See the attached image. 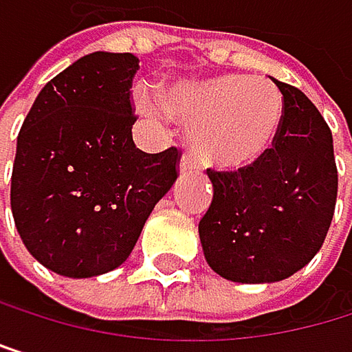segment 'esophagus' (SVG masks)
I'll list each match as a JSON object with an SVG mask.
<instances>
[{
	"label": "esophagus",
	"mask_w": 352,
	"mask_h": 352,
	"mask_svg": "<svg viewBox=\"0 0 352 352\" xmlns=\"http://www.w3.org/2000/svg\"><path fill=\"white\" fill-rule=\"evenodd\" d=\"M194 170V162L190 156H182L179 160V175H186V173H192Z\"/></svg>",
	"instance_id": "34e87169"
}]
</instances>
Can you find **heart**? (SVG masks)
I'll return each instance as SVG.
<instances>
[{
    "mask_svg": "<svg viewBox=\"0 0 352 352\" xmlns=\"http://www.w3.org/2000/svg\"><path fill=\"white\" fill-rule=\"evenodd\" d=\"M135 107L152 118L168 113L190 124L188 141L198 162L211 168H243L260 160L283 120L280 92L266 80L215 76L173 84L164 103L139 90Z\"/></svg>",
    "mask_w": 352,
    "mask_h": 352,
    "instance_id": "1",
    "label": "heart"
}]
</instances>
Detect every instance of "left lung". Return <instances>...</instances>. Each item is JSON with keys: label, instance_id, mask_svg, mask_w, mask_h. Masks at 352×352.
I'll return each instance as SVG.
<instances>
[{"label": "left lung", "instance_id": "8db88e82", "mask_svg": "<svg viewBox=\"0 0 352 352\" xmlns=\"http://www.w3.org/2000/svg\"><path fill=\"white\" fill-rule=\"evenodd\" d=\"M283 94L274 145L236 173L207 170L213 200L198 223L205 260L234 283H276L302 270L329 230L338 170L331 131L306 94Z\"/></svg>", "mask_w": 352, "mask_h": 352}]
</instances>
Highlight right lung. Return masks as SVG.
Here are the masks:
<instances>
[{"label": "right lung", "mask_w": 352, "mask_h": 352, "mask_svg": "<svg viewBox=\"0 0 352 352\" xmlns=\"http://www.w3.org/2000/svg\"><path fill=\"white\" fill-rule=\"evenodd\" d=\"M137 69L131 52L78 58L39 90L19 133L12 215L29 253L60 276L122 266L177 179L175 147L145 154L133 143Z\"/></svg>", "instance_id": "1"}]
</instances>
